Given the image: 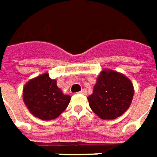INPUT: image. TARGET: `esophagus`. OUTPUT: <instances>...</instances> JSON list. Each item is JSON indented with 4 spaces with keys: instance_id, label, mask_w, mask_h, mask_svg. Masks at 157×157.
<instances>
[{
    "instance_id": "1",
    "label": "esophagus",
    "mask_w": 157,
    "mask_h": 157,
    "mask_svg": "<svg viewBox=\"0 0 157 157\" xmlns=\"http://www.w3.org/2000/svg\"><path fill=\"white\" fill-rule=\"evenodd\" d=\"M79 93H80L81 94H85V95H86V89H82Z\"/></svg>"
}]
</instances>
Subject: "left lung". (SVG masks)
Listing matches in <instances>:
<instances>
[{
  "label": "left lung",
  "mask_w": 157,
  "mask_h": 157,
  "mask_svg": "<svg viewBox=\"0 0 157 157\" xmlns=\"http://www.w3.org/2000/svg\"><path fill=\"white\" fill-rule=\"evenodd\" d=\"M129 79L113 71H103L88 97L91 109L102 120H113L128 109L134 96Z\"/></svg>",
  "instance_id": "1"
}]
</instances>
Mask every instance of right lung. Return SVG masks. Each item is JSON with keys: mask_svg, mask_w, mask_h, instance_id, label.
Masks as SVG:
<instances>
[{"mask_svg": "<svg viewBox=\"0 0 157 157\" xmlns=\"http://www.w3.org/2000/svg\"><path fill=\"white\" fill-rule=\"evenodd\" d=\"M71 96L63 94L48 73L29 80L23 88V100L34 116L49 121L58 117L68 106Z\"/></svg>", "mask_w": 157, "mask_h": 157, "instance_id": "1", "label": "right lung"}]
</instances>
